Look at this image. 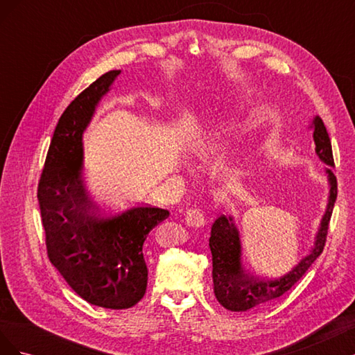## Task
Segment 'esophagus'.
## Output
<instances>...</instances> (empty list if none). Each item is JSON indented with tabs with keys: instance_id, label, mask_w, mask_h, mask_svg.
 Segmentation results:
<instances>
[{
	"instance_id": "34e87169",
	"label": "esophagus",
	"mask_w": 355,
	"mask_h": 355,
	"mask_svg": "<svg viewBox=\"0 0 355 355\" xmlns=\"http://www.w3.org/2000/svg\"><path fill=\"white\" fill-rule=\"evenodd\" d=\"M185 220L189 227L200 228L204 223H206V214H204V211L201 209H197V207L189 209L185 213Z\"/></svg>"
}]
</instances>
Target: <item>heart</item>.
<instances>
[{
    "label": "heart",
    "mask_w": 355,
    "mask_h": 355,
    "mask_svg": "<svg viewBox=\"0 0 355 355\" xmlns=\"http://www.w3.org/2000/svg\"><path fill=\"white\" fill-rule=\"evenodd\" d=\"M222 130H227V124H220L219 125ZM214 151V148L211 144H198L194 149V154H192V157L197 158V159H206L207 157H210Z\"/></svg>",
    "instance_id": "obj_1"
}]
</instances>
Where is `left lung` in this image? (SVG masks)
<instances>
[{"mask_svg":"<svg viewBox=\"0 0 355 355\" xmlns=\"http://www.w3.org/2000/svg\"><path fill=\"white\" fill-rule=\"evenodd\" d=\"M309 128L313 130L315 154L324 164L333 167L335 163H333L331 144L323 120L315 115ZM330 167H326L329 180L327 206L315 234L314 245L311 247L309 253L302 257L297 265H295L292 270L282 277L274 278V280H262V278H256L247 272L241 261L240 232L234 218L231 214L230 216L220 214L214 220L209 240L213 261V290L214 296H216L223 308L235 311V313H243V311H249L254 306L270 302L272 299L280 297L300 280V277L308 271V268L321 254L326 244L329 222L338 196L336 176L333 175Z\"/></svg>","mask_w":355,"mask_h":355,"instance_id":"obj_1","label":"left lung"}]
</instances>
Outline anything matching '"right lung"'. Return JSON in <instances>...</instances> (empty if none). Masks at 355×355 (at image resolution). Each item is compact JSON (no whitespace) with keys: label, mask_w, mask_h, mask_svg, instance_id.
Listing matches in <instances>:
<instances>
[{"label":"right lung","mask_w":355,"mask_h":355,"mask_svg":"<svg viewBox=\"0 0 355 355\" xmlns=\"http://www.w3.org/2000/svg\"><path fill=\"white\" fill-rule=\"evenodd\" d=\"M120 73H103L62 114L37 194L50 262L78 296L110 309L130 308L144 297V243L168 218V210L149 206L103 211L85 188L83 135Z\"/></svg>","instance_id":"obj_1"}]
</instances>
